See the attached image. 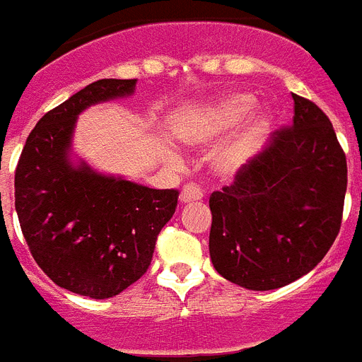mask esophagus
<instances>
[{"label": "esophagus", "instance_id": "34e87169", "mask_svg": "<svg viewBox=\"0 0 362 362\" xmlns=\"http://www.w3.org/2000/svg\"><path fill=\"white\" fill-rule=\"evenodd\" d=\"M202 197H204V191L197 186V184H186L180 191V202H184V204H186V202L201 201Z\"/></svg>", "mask_w": 362, "mask_h": 362}]
</instances>
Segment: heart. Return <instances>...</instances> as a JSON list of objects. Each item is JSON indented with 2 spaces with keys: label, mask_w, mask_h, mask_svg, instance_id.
<instances>
[{
  "label": "heart",
  "mask_w": 362,
  "mask_h": 362,
  "mask_svg": "<svg viewBox=\"0 0 362 362\" xmlns=\"http://www.w3.org/2000/svg\"><path fill=\"white\" fill-rule=\"evenodd\" d=\"M252 110V98L249 96H234L228 98L227 102H223L216 111L214 117L221 122H236V120L243 119L245 115L251 113ZM227 165H232V160L227 161Z\"/></svg>",
  "instance_id": "heart-1"
}]
</instances>
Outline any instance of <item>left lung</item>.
Masks as SVG:
<instances>
[{
    "label": "left lung",
    "mask_w": 362,
    "mask_h": 362,
    "mask_svg": "<svg viewBox=\"0 0 362 362\" xmlns=\"http://www.w3.org/2000/svg\"><path fill=\"white\" fill-rule=\"evenodd\" d=\"M292 126L210 197V258L249 290H275L322 262L339 236L348 186L346 154L327 115L292 95Z\"/></svg>",
    "instance_id": "8db88e82"
}]
</instances>
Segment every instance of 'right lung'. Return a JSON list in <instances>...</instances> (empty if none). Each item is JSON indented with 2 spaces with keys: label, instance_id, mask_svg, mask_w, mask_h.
I'll return each instance as SVG.
<instances>
[{
  "label": "right lung",
  "instance_id": "add662e5",
  "mask_svg": "<svg viewBox=\"0 0 362 362\" xmlns=\"http://www.w3.org/2000/svg\"><path fill=\"white\" fill-rule=\"evenodd\" d=\"M137 79H98L38 120L14 173V206L38 267L57 286L113 298L151 266L156 240L173 217L176 189H152L70 161L78 115L130 96Z\"/></svg>",
  "mask_w": 362,
  "mask_h": 362
}]
</instances>
